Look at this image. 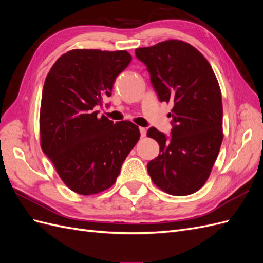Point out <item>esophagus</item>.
I'll return each instance as SVG.
<instances>
[{
    "label": "esophagus",
    "instance_id": "obj_1",
    "mask_svg": "<svg viewBox=\"0 0 263 263\" xmlns=\"http://www.w3.org/2000/svg\"><path fill=\"white\" fill-rule=\"evenodd\" d=\"M139 132H140V136L141 137H146L147 129L145 128V127H139Z\"/></svg>",
    "mask_w": 263,
    "mask_h": 263
}]
</instances>
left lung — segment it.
Here are the masks:
<instances>
[{
	"mask_svg": "<svg viewBox=\"0 0 263 263\" xmlns=\"http://www.w3.org/2000/svg\"><path fill=\"white\" fill-rule=\"evenodd\" d=\"M135 53L147 67L159 101L173 104L170 136L155 127L147 132L160 146L147 164L149 176L171 195L192 194L209 179L222 141L217 79L203 54L184 42L172 39Z\"/></svg>",
	"mask_w": 263,
	"mask_h": 263,
	"instance_id": "8db88e82",
	"label": "left lung"
}]
</instances>
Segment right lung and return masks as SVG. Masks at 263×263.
<instances>
[{"instance_id":"obj_1","label":"right lung","mask_w":263,"mask_h":263,"mask_svg":"<svg viewBox=\"0 0 263 263\" xmlns=\"http://www.w3.org/2000/svg\"><path fill=\"white\" fill-rule=\"evenodd\" d=\"M132 61L125 51L74 49L47 76L39 127L44 154L73 192L91 195L114 184L140 137L138 126L99 116L118 74Z\"/></svg>"}]
</instances>
